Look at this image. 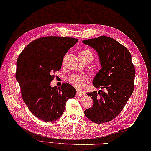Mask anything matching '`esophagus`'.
I'll return each instance as SVG.
<instances>
[{
	"mask_svg": "<svg viewBox=\"0 0 151 151\" xmlns=\"http://www.w3.org/2000/svg\"><path fill=\"white\" fill-rule=\"evenodd\" d=\"M84 93L81 92L80 91H76V96H82V95H84Z\"/></svg>",
	"mask_w": 151,
	"mask_h": 151,
	"instance_id": "1",
	"label": "esophagus"
}]
</instances>
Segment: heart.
<instances>
[{"label":"heart","mask_w":151,"mask_h":151,"mask_svg":"<svg viewBox=\"0 0 151 151\" xmlns=\"http://www.w3.org/2000/svg\"><path fill=\"white\" fill-rule=\"evenodd\" d=\"M79 56L81 57L89 56L91 58V60H93V54L90 50H84L81 51ZM88 76L85 75H74L69 79V81L70 84L77 89H81V90H83V89H85L86 83L88 82Z\"/></svg>","instance_id":"1"}]
</instances>
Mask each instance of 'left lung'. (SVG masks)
Masks as SVG:
<instances>
[{
    "label": "left lung",
    "instance_id": "obj_1",
    "mask_svg": "<svg viewBox=\"0 0 151 151\" xmlns=\"http://www.w3.org/2000/svg\"><path fill=\"white\" fill-rule=\"evenodd\" d=\"M98 52L102 69L93 80L95 88L106 89L87 93L93 104L84 111L86 116L95 123L113 120L124 107L132 94L136 70L132 56L124 46L113 38L101 36L82 41Z\"/></svg>",
    "mask_w": 151,
    "mask_h": 151
}]
</instances>
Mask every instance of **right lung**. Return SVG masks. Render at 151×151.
I'll return each instance as SVG.
<instances>
[{
    "mask_svg": "<svg viewBox=\"0 0 151 151\" xmlns=\"http://www.w3.org/2000/svg\"><path fill=\"white\" fill-rule=\"evenodd\" d=\"M78 40L59 36L41 37L30 43L17 58L15 77L22 98L34 116L46 122L56 121L65 110L76 89L63 83L52 88L54 73L60 70L64 56Z\"/></svg>",
    "mask_w": 151,
    "mask_h": 151,
    "instance_id": "obj_1",
    "label": "right lung"
}]
</instances>
